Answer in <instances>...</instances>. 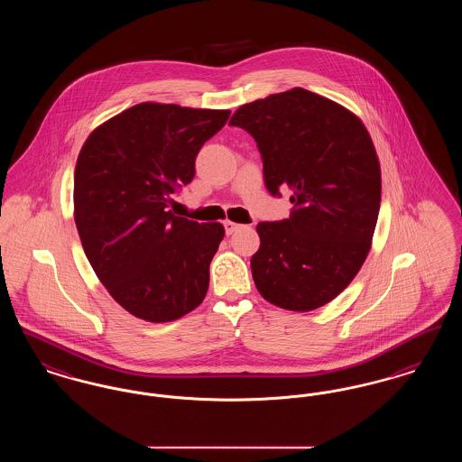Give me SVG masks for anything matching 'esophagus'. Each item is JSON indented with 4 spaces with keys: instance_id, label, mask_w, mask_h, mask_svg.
<instances>
[{
    "instance_id": "esophagus-1",
    "label": "esophagus",
    "mask_w": 462,
    "mask_h": 462,
    "mask_svg": "<svg viewBox=\"0 0 462 462\" xmlns=\"http://www.w3.org/2000/svg\"><path fill=\"white\" fill-rule=\"evenodd\" d=\"M223 226H225V234H226V236H232L241 225H237V223H234V221L226 220L223 223Z\"/></svg>"
}]
</instances>
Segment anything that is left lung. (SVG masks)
<instances>
[{
	"label": "left lung",
	"mask_w": 462,
	"mask_h": 462,
	"mask_svg": "<svg viewBox=\"0 0 462 462\" xmlns=\"http://www.w3.org/2000/svg\"><path fill=\"white\" fill-rule=\"evenodd\" d=\"M228 125L256 140L268 192L292 190L289 218L256 226L254 284L275 307H324L352 282L371 249L381 204L371 134L353 112L303 88L245 104Z\"/></svg>",
	"instance_id": "1"
}]
</instances>
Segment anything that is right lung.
<instances>
[{"instance_id": "1", "label": "right lung", "mask_w": 462, "mask_h": 462, "mask_svg": "<svg viewBox=\"0 0 462 462\" xmlns=\"http://www.w3.org/2000/svg\"><path fill=\"white\" fill-rule=\"evenodd\" d=\"M230 110L143 102L91 133L74 171V220L85 254L110 296L147 322L198 308L209 286L221 223L168 209L196 175L200 147Z\"/></svg>"}]
</instances>
